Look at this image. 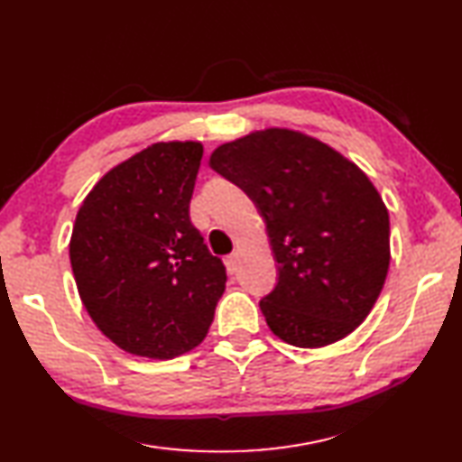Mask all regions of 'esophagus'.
<instances>
[{
  "instance_id": "obj_1",
  "label": "esophagus",
  "mask_w": 462,
  "mask_h": 462,
  "mask_svg": "<svg viewBox=\"0 0 462 462\" xmlns=\"http://www.w3.org/2000/svg\"><path fill=\"white\" fill-rule=\"evenodd\" d=\"M224 263H226V269L230 271V273H234L236 269H238V254H230L226 255V259H224Z\"/></svg>"
}]
</instances>
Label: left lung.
I'll return each mask as SVG.
<instances>
[{"label":"left lung","mask_w":462,"mask_h":462,"mask_svg":"<svg viewBox=\"0 0 462 462\" xmlns=\"http://www.w3.org/2000/svg\"><path fill=\"white\" fill-rule=\"evenodd\" d=\"M210 168L265 218L279 263L275 289L259 302L271 332L297 347L349 336L369 316L390 263L388 210L369 177L287 128L218 146Z\"/></svg>","instance_id":"1"}]
</instances>
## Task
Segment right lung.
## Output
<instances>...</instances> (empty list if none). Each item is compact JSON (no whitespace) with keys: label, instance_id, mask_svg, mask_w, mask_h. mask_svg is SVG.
Masks as SVG:
<instances>
[{"label":"right lung","instance_id":"obj_1","mask_svg":"<svg viewBox=\"0 0 462 462\" xmlns=\"http://www.w3.org/2000/svg\"><path fill=\"white\" fill-rule=\"evenodd\" d=\"M203 146L158 142L118 163L79 207L69 262L81 302L115 346L173 359L205 339L226 267L189 218Z\"/></svg>","mask_w":462,"mask_h":462}]
</instances>
